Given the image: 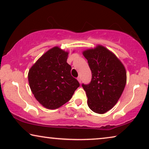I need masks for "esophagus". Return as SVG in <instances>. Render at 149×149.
Segmentation results:
<instances>
[{
	"label": "esophagus",
	"instance_id": "esophagus-1",
	"mask_svg": "<svg viewBox=\"0 0 149 149\" xmlns=\"http://www.w3.org/2000/svg\"><path fill=\"white\" fill-rule=\"evenodd\" d=\"M77 80H78V81H79V82H80V83H81V77H78L77 78Z\"/></svg>",
	"mask_w": 149,
	"mask_h": 149
}]
</instances>
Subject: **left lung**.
Segmentation results:
<instances>
[{
	"mask_svg": "<svg viewBox=\"0 0 149 149\" xmlns=\"http://www.w3.org/2000/svg\"><path fill=\"white\" fill-rule=\"evenodd\" d=\"M92 72L90 83L82 84L88 106L93 112L103 114L116 104L125 87L127 73L113 53L102 46L83 52Z\"/></svg>",
	"mask_w": 149,
	"mask_h": 149,
	"instance_id": "1",
	"label": "left lung"
}]
</instances>
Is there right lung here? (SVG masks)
<instances>
[{
	"mask_svg": "<svg viewBox=\"0 0 149 149\" xmlns=\"http://www.w3.org/2000/svg\"><path fill=\"white\" fill-rule=\"evenodd\" d=\"M68 52L54 47L40 57L29 72V82L36 99L45 107L55 109L65 104L80 86L70 74Z\"/></svg>",
	"mask_w": 149,
	"mask_h": 149,
	"instance_id": "1",
	"label": "right lung"
}]
</instances>
